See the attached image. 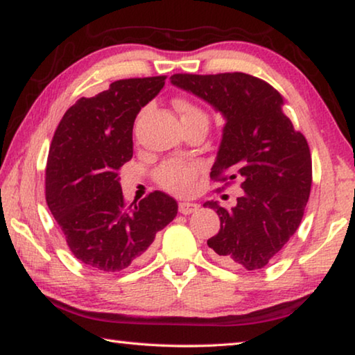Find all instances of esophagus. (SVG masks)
Segmentation results:
<instances>
[{"instance_id":"esophagus-1","label":"esophagus","mask_w":355,"mask_h":355,"mask_svg":"<svg viewBox=\"0 0 355 355\" xmlns=\"http://www.w3.org/2000/svg\"><path fill=\"white\" fill-rule=\"evenodd\" d=\"M197 208H199V205H197V203L182 202V203H180V205H178V211L182 213V214H191V213H194Z\"/></svg>"}]
</instances>
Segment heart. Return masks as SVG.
<instances>
[{
    "label": "heart",
    "mask_w": 355,
    "mask_h": 355,
    "mask_svg": "<svg viewBox=\"0 0 355 355\" xmlns=\"http://www.w3.org/2000/svg\"><path fill=\"white\" fill-rule=\"evenodd\" d=\"M175 110L180 114V120L182 122H188V120L202 119L207 120V116L203 114L199 107L194 106L186 100H177ZM156 180H158L159 186L171 192H186L191 189L192 182H194V169L191 166L180 163V161H169L159 167L156 172Z\"/></svg>",
    "instance_id": "b5f03b06"
}]
</instances>
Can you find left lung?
I'll return each mask as SVG.
<instances>
[{
    "label": "left lung",
    "mask_w": 355,
    "mask_h": 355,
    "mask_svg": "<svg viewBox=\"0 0 355 355\" xmlns=\"http://www.w3.org/2000/svg\"><path fill=\"white\" fill-rule=\"evenodd\" d=\"M171 84L196 95L224 119L211 178L241 180V197L225 209L208 200L220 219L208 239L214 260L227 268L257 271L296 233L309 202L311 156L304 135L282 112L272 86L245 73L171 76Z\"/></svg>",
    "instance_id": "8db88e82"
}]
</instances>
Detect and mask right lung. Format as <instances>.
<instances>
[{
  "label": "right lung",
  "mask_w": 355,
  "mask_h": 355,
  "mask_svg": "<svg viewBox=\"0 0 355 355\" xmlns=\"http://www.w3.org/2000/svg\"><path fill=\"white\" fill-rule=\"evenodd\" d=\"M166 76L130 78L70 106L53 136L45 196L69 248L100 272L146 260L156 233L178 205L161 191L125 205L119 171L133 156L136 116L164 87Z\"/></svg>",
  "instance_id": "right-lung-1"
}]
</instances>
